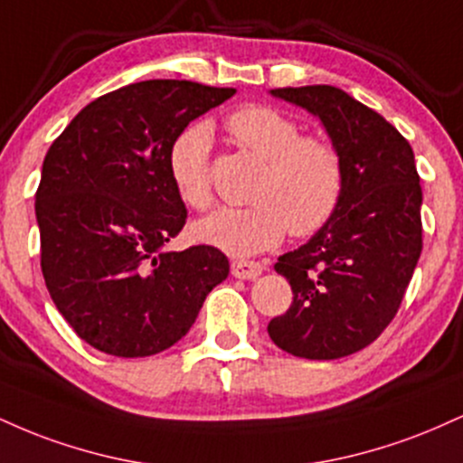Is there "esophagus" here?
I'll list each match as a JSON object with an SVG mask.
<instances>
[{
    "mask_svg": "<svg viewBox=\"0 0 463 463\" xmlns=\"http://www.w3.org/2000/svg\"><path fill=\"white\" fill-rule=\"evenodd\" d=\"M231 272L235 279L241 280H254L259 279L263 272V265L261 263H254V261H232L231 263Z\"/></svg>",
    "mask_w": 463,
    "mask_h": 463,
    "instance_id": "34e87169",
    "label": "esophagus"
}]
</instances>
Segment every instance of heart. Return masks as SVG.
<instances>
[{
    "instance_id": "heart-1",
    "label": "heart",
    "mask_w": 463,
    "mask_h": 463,
    "mask_svg": "<svg viewBox=\"0 0 463 463\" xmlns=\"http://www.w3.org/2000/svg\"><path fill=\"white\" fill-rule=\"evenodd\" d=\"M226 130L265 165L250 194L252 206H226L195 222L191 232L200 243L250 257L279 246L287 228L291 235L307 237L328 224L346 184L344 161L331 143L302 137L298 121L272 106L235 110L226 117ZM211 146L213 130L198 121L180 132L167 152L174 189L195 211L211 204Z\"/></svg>"
}]
</instances>
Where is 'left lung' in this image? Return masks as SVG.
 I'll list each match as a JSON object with an SVG mask.
<instances>
[{
	"instance_id": "obj_1",
	"label": "left lung",
	"mask_w": 463,
	"mask_h": 463,
	"mask_svg": "<svg viewBox=\"0 0 463 463\" xmlns=\"http://www.w3.org/2000/svg\"><path fill=\"white\" fill-rule=\"evenodd\" d=\"M269 95L320 119L342 156L346 184L328 224L274 265L289 280L294 302L268 333L294 357H348L394 320L422 252L413 150L390 121L337 87Z\"/></svg>"
}]
</instances>
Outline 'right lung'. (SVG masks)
Masks as SVG:
<instances>
[{"instance_id":"right-lung-1","label":"right lung","mask_w":463,"mask_h":463,"mask_svg":"<svg viewBox=\"0 0 463 463\" xmlns=\"http://www.w3.org/2000/svg\"><path fill=\"white\" fill-rule=\"evenodd\" d=\"M235 95L146 80L84 106L45 154L36 191L41 269L80 339L150 357L189 333L231 265L213 246L165 250L187 220L167 169L174 139Z\"/></svg>"}]
</instances>
